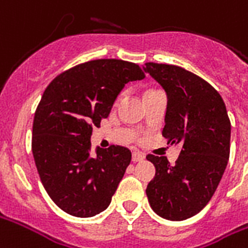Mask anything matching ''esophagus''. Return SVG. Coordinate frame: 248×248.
Returning <instances> with one entry per match:
<instances>
[{"mask_svg":"<svg viewBox=\"0 0 248 248\" xmlns=\"http://www.w3.org/2000/svg\"><path fill=\"white\" fill-rule=\"evenodd\" d=\"M144 160V155L140 154V152H134L132 154V161L138 162V161H143Z\"/></svg>","mask_w":248,"mask_h":248,"instance_id":"34e87169","label":"esophagus"}]
</instances>
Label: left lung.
I'll return each instance as SVG.
<instances>
[{"label":"left lung","mask_w":248,"mask_h":248,"mask_svg":"<svg viewBox=\"0 0 248 248\" xmlns=\"http://www.w3.org/2000/svg\"><path fill=\"white\" fill-rule=\"evenodd\" d=\"M143 70L168 97L162 135L181 144L174 165L148 155L156 168L147 186L151 208L162 218L182 221L199 213L211 200L228 165L230 124L220 93L204 79L179 66L148 62Z\"/></svg>","instance_id":"left-lung-1"}]
</instances>
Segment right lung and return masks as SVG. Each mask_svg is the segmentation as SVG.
<instances>
[{
  "mask_svg": "<svg viewBox=\"0 0 248 248\" xmlns=\"http://www.w3.org/2000/svg\"><path fill=\"white\" fill-rule=\"evenodd\" d=\"M144 73L122 60H94L60 74L46 87L32 126V154L43 186L62 211L92 217L105 211L130 149L111 145L92 154V126L107 118L126 83Z\"/></svg>",
  "mask_w": 248,
  "mask_h": 248,
  "instance_id": "obj_1",
  "label": "right lung"
}]
</instances>
